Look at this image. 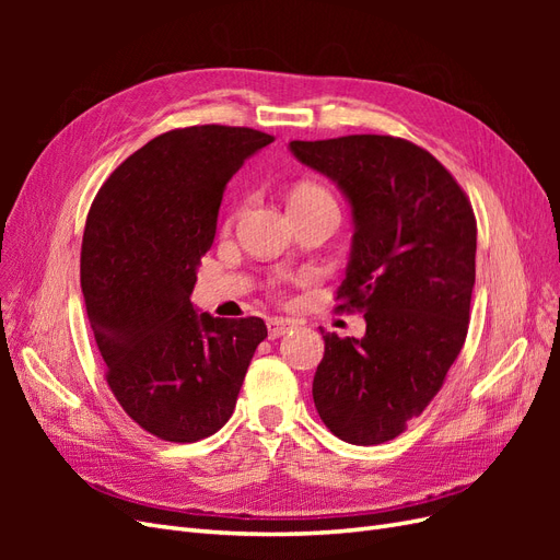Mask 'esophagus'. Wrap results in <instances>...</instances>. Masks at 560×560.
Masks as SVG:
<instances>
[{
  "instance_id": "1",
  "label": "esophagus",
  "mask_w": 560,
  "mask_h": 560,
  "mask_svg": "<svg viewBox=\"0 0 560 560\" xmlns=\"http://www.w3.org/2000/svg\"><path fill=\"white\" fill-rule=\"evenodd\" d=\"M266 327H268V336L270 338H278V336H284L287 331H292L296 327V322L294 319H284V317H268Z\"/></svg>"
}]
</instances>
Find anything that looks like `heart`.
<instances>
[{"label": "heart", "instance_id": "heart-1", "mask_svg": "<svg viewBox=\"0 0 560 560\" xmlns=\"http://www.w3.org/2000/svg\"><path fill=\"white\" fill-rule=\"evenodd\" d=\"M317 202H331V206H336L334 196L325 189V186H319L315 182H301L296 189L292 191L290 196V208H299V206H317ZM243 206L238 202V206H233L226 214V226H231L235 222V217L241 214Z\"/></svg>", "mask_w": 560, "mask_h": 560}]
</instances>
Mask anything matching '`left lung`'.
Wrapping results in <instances>:
<instances>
[{
	"label": "left lung",
	"mask_w": 560,
	"mask_h": 560,
	"mask_svg": "<svg viewBox=\"0 0 560 560\" xmlns=\"http://www.w3.org/2000/svg\"><path fill=\"white\" fill-rule=\"evenodd\" d=\"M301 163L348 196L354 241L338 313H364L360 341L322 329L313 401L338 439L399 436L442 389L460 354L477 276V217L428 149L393 135L294 140Z\"/></svg>",
	"instance_id": "1"
}]
</instances>
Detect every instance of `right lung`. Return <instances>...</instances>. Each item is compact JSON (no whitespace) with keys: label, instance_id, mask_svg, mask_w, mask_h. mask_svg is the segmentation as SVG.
<instances>
[{"label":"right lung","instance_id":"right-lung-1","mask_svg":"<svg viewBox=\"0 0 560 560\" xmlns=\"http://www.w3.org/2000/svg\"><path fill=\"white\" fill-rule=\"evenodd\" d=\"M276 138L241 126L167 130L100 186L81 243V292L121 409L163 442L194 444L231 418L259 317L196 313L226 182Z\"/></svg>","mask_w":560,"mask_h":560}]
</instances>
